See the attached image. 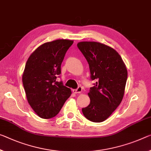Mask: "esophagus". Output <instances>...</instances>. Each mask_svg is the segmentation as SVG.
<instances>
[{"label": "esophagus", "instance_id": "34e87169", "mask_svg": "<svg viewBox=\"0 0 151 151\" xmlns=\"http://www.w3.org/2000/svg\"><path fill=\"white\" fill-rule=\"evenodd\" d=\"M82 90H83L82 87H81V86H78V87H77V88L73 89V93H81V91H82Z\"/></svg>", "mask_w": 151, "mask_h": 151}]
</instances>
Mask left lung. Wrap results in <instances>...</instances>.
Segmentation results:
<instances>
[{
    "instance_id": "obj_1",
    "label": "left lung",
    "mask_w": 151,
    "mask_h": 151,
    "mask_svg": "<svg viewBox=\"0 0 151 151\" xmlns=\"http://www.w3.org/2000/svg\"><path fill=\"white\" fill-rule=\"evenodd\" d=\"M77 47L89 66L91 79L96 81L88 93L90 104L82 111L88 120L101 122L111 116L123 99L127 69L119 54L108 45L82 42Z\"/></svg>"
}]
</instances>
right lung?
I'll list each match as a JSON object with an SVG mask.
<instances>
[{"label": "right lung", "instance_id": "obj_1", "mask_svg": "<svg viewBox=\"0 0 151 151\" xmlns=\"http://www.w3.org/2000/svg\"><path fill=\"white\" fill-rule=\"evenodd\" d=\"M73 40H57L40 45L31 54L23 74V85L29 104L40 118L56 116L70 96V88L56 81L61 64Z\"/></svg>", "mask_w": 151, "mask_h": 151}]
</instances>
